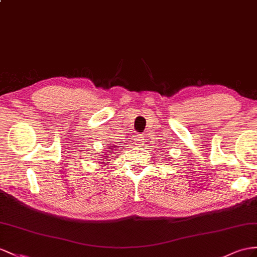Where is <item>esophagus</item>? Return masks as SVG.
<instances>
[{
  "mask_svg": "<svg viewBox=\"0 0 257 257\" xmlns=\"http://www.w3.org/2000/svg\"><path fill=\"white\" fill-rule=\"evenodd\" d=\"M137 141H139V143H142V140H143V137H141V136H139V137H138L137 138V139H136Z\"/></svg>",
  "mask_w": 257,
  "mask_h": 257,
  "instance_id": "obj_1",
  "label": "esophagus"
}]
</instances>
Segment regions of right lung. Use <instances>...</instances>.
<instances>
[{
	"label": "right lung",
	"instance_id": "obj_1",
	"mask_svg": "<svg viewBox=\"0 0 257 257\" xmlns=\"http://www.w3.org/2000/svg\"><path fill=\"white\" fill-rule=\"evenodd\" d=\"M118 143H120V142H118ZM110 148H111V149H110V150H108V152H109L108 156H109V157L111 156L110 154H113V153H114V149H113V148H116V147L114 146V144H110ZM104 161H106V160H104ZM102 163H103V164H105V165H106V163H104V162H102Z\"/></svg>",
	"mask_w": 257,
	"mask_h": 257
}]
</instances>
